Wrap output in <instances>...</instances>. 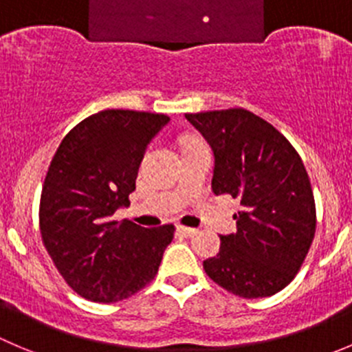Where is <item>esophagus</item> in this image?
Masks as SVG:
<instances>
[{"label": "esophagus", "mask_w": 352, "mask_h": 352, "mask_svg": "<svg viewBox=\"0 0 352 352\" xmlns=\"http://www.w3.org/2000/svg\"><path fill=\"white\" fill-rule=\"evenodd\" d=\"M178 232L182 233V235H185V236H193V235H197V232H199V230L188 228V226H183V224H178Z\"/></svg>", "instance_id": "1"}]
</instances>
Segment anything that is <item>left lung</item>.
Wrapping results in <instances>:
<instances>
[{"mask_svg": "<svg viewBox=\"0 0 352 352\" xmlns=\"http://www.w3.org/2000/svg\"><path fill=\"white\" fill-rule=\"evenodd\" d=\"M214 152L212 192L240 200L236 233L204 261L207 276L243 299L285 289L316 232V206L302 159L278 129L245 109L185 113Z\"/></svg>", "mask_w": 352, "mask_h": 352, "instance_id": "left-lung-1", "label": "left lung"}]
</instances>
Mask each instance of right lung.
<instances>
[{"label": "right lung", "mask_w": 352, "mask_h": 352, "mask_svg": "<svg viewBox=\"0 0 352 352\" xmlns=\"http://www.w3.org/2000/svg\"><path fill=\"white\" fill-rule=\"evenodd\" d=\"M167 122L164 113L102 110L74 126L53 155L39 232L62 278L85 299L119 302L155 278L176 228L112 216L129 206L146 145Z\"/></svg>", "instance_id": "right-lung-1"}]
</instances>
